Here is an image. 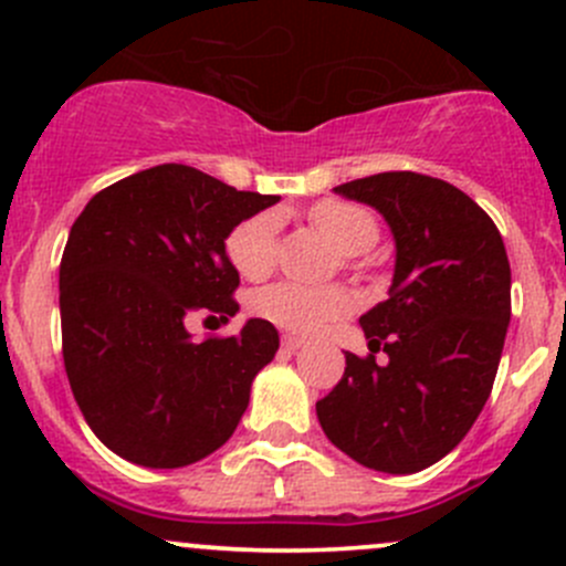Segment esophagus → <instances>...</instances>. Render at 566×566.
I'll use <instances>...</instances> for the list:
<instances>
[{"mask_svg":"<svg viewBox=\"0 0 566 566\" xmlns=\"http://www.w3.org/2000/svg\"><path fill=\"white\" fill-rule=\"evenodd\" d=\"M282 347H284V350L295 353V350H301V347H304V339H301V336H293V334H284L282 336Z\"/></svg>","mask_w":566,"mask_h":566,"instance_id":"1","label":"esophagus"}]
</instances>
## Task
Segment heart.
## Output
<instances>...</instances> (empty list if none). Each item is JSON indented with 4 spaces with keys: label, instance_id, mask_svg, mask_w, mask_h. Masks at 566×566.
Listing matches in <instances>:
<instances>
[{
    "label": "heart",
    "instance_id": "heart-1",
    "mask_svg": "<svg viewBox=\"0 0 566 566\" xmlns=\"http://www.w3.org/2000/svg\"><path fill=\"white\" fill-rule=\"evenodd\" d=\"M319 235L339 254L356 256L375 247L378 221L367 208L353 202H319L310 213ZM227 254L243 279H262L271 273L279 256V219L273 213H256L241 221L227 238ZM353 298L342 287H304L295 282H279L251 295V312L284 331L310 334L328 319L350 312Z\"/></svg>",
    "mask_w": 566,
    "mask_h": 566
}]
</instances>
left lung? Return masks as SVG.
Listing matches in <instances>:
<instances>
[{"label":"left lung","instance_id":"obj_1","mask_svg":"<svg viewBox=\"0 0 566 566\" xmlns=\"http://www.w3.org/2000/svg\"><path fill=\"white\" fill-rule=\"evenodd\" d=\"M378 210L394 235L389 298L361 315L369 350L317 402L336 449L373 471L416 473L447 458L482 413L512 315L499 227L452 182L380 172L334 188Z\"/></svg>","mask_w":566,"mask_h":566}]
</instances>
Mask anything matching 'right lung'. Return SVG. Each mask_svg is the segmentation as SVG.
Listing matches in <instances>:
<instances>
[{
    "mask_svg": "<svg viewBox=\"0 0 566 566\" xmlns=\"http://www.w3.org/2000/svg\"><path fill=\"white\" fill-rule=\"evenodd\" d=\"M182 164L95 193L60 262L62 358L98 441L145 468H182L224 447L279 331L251 317L235 336L197 342V310L235 315L241 284L227 238L276 205Z\"/></svg>",
    "mask_w": 566,
    "mask_h": 566,
    "instance_id": "right-lung-1",
    "label": "right lung"
}]
</instances>
